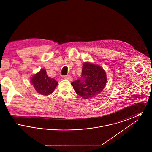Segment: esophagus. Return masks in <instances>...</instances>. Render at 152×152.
<instances>
[{
    "label": "esophagus",
    "instance_id": "obj_1",
    "mask_svg": "<svg viewBox=\"0 0 152 152\" xmlns=\"http://www.w3.org/2000/svg\"><path fill=\"white\" fill-rule=\"evenodd\" d=\"M63 77H64V79L68 80L69 81H72V77L70 75H64L63 76Z\"/></svg>",
    "mask_w": 152,
    "mask_h": 152
}]
</instances>
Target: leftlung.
Segmentation results:
<instances>
[{"mask_svg":"<svg viewBox=\"0 0 152 152\" xmlns=\"http://www.w3.org/2000/svg\"><path fill=\"white\" fill-rule=\"evenodd\" d=\"M107 80L105 72L101 66L85 63L83 65L81 77L72 82L71 85L81 97L88 99L101 92Z\"/></svg>","mask_w":152,"mask_h":152,"instance_id":"8db88e82","label":"left lung"}]
</instances>
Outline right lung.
<instances>
[{
    "label": "right lung",
    "instance_id": "obj_1",
    "mask_svg": "<svg viewBox=\"0 0 152 152\" xmlns=\"http://www.w3.org/2000/svg\"><path fill=\"white\" fill-rule=\"evenodd\" d=\"M31 81L36 92L44 96L51 94L58 84L56 80L47 76L44 69L34 75Z\"/></svg>",
    "mask_w": 152,
    "mask_h": 152
}]
</instances>
